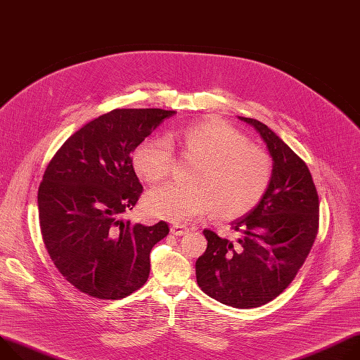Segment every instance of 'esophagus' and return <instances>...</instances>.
Segmentation results:
<instances>
[{
	"instance_id": "1",
	"label": "esophagus",
	"mask_w": 360,
	"mask_h": 360,
	"mask_svg": "<svg viewBox=\"0 0 360 360\" xmlns=\"http://www.w3.org/2000/svg\"><path fill=\"white\" fill-rule=\"evenodd\" d=\"M188 226L186 225H182V224H174L171 226V234L172 236H185L188 234Z\"/></svg>"
}]
</instances>
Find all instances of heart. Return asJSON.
I'll return each instance as SVG.
<instances>
[{
    "label": "heart",
    "instance_id": "obj_1",
    "mask_svg": "<svg viewBox=\"0 0 360 360\" xmlns=\"http://www.w3.org/2000/svg\"><path fill=\"white\" fill-rule=\"evenodd\" d=\"M171 141L198 162L189 171L191 184H169L146 195L149 215L184 222L212 212L230 221L247 215L263 200L273 178L271 159L233 126L208 117L175 129ZM174 160V148L163 136L145 138L132 153L136 174L149 184L165 181Z\"/></svg>",
    "mask_w": 360,
    "mask_h": 360
}]
</instances>
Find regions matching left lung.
<instances>
[{"mask_svg": "<svg viewBox=\"0 0 360 360\" xmlns=\"http://www.w3.org/2000/svg\"><path fill=\"white\" fill-rule=\"evenodd\" d=\"M254 126L273 158L271 184L259 204L236 219L237 243L204 230L205 252L195 263L197 283L217 302L252 309L267 304L296 277L319 228V197L306 162L255 119Z\"/></svg>", "mask_w": 360, "mask_h": 360, "instance_id": "obj_1", "label": "left lung"}]
</instances>
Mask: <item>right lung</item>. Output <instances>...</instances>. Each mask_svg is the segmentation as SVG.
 I'll return each mask as SVG.
<instances>
[{"instance_id": "right-lung-1", "label": "right lung", "mask_w": 360, "mask_h": 360, "mask_svg": "<svg viewBox=\"0 0 360 360\" xmlns=\"http://www.w3.org/2000/svg\"><path fill=\"white\" fill-rule=\"evenodd\" d=\"M175 110L115 109L86 123L56 152L39 188V217L54 266L79 291L117 300L141 288L152 247L169 226L123 221L143 186L132 152Z\"/></svg>"}]
</instances>
